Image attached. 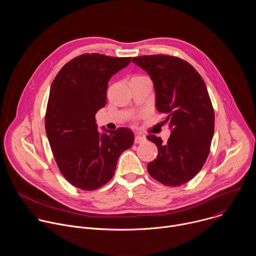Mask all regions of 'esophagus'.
Instances as JSON below:
<instances>
[{"label": "esophagus", "mask_w": 256, "mask_h": 256, "mask_svg": "<svg viewBox=\"0 0 256 256\" xmlns=\"http://www.w3.org/2000/svg\"><path fill=\"white\" fill-rule=\"evenodd\" d=\"M144 136H140V134H136V136H134V144H140V142H144Z\"/></svg>", "instance_id": "1"}]
</instances>
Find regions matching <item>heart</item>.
Instances as JSON below:
<instances>
[{
	"mask_svg": "<svg viewBox=\"0 0 256 256\" xmlns=\"http://www.w3.org/2000/svg\"><path fill=\"white\" fill-rule=\"evenodd\" d=\"M144 78H147V77H144V76H136V77H134L132 79H144Z\"/></svg>",
	"mask_w": 256,
	"mask_h": 256,
	"instance_id": "obj_1",
	"label": "heart"
}]
</instances>
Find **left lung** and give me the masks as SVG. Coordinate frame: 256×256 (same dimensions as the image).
Wrapping results in <instances>:
<instances>
[{
  "mask_svg": "<svg viewBox=\"0 0 256 256\" xmlns=\"http://www.w3.org/2000/svg\"><path fill=\"white\" fill-rule=\"evenodd\" d=\"M132 62L149 74L156 108L171 130L167 142L147 136L158 148L148 171L165 186L184 184L204 166L214 136V114L204 81L190 64L176 56H142Z\"/></svg>",
  "mask_w": 256,
  "mask_h": 256,
  "instance_id": "1",
  "label": "left lung"
}]
</instances>
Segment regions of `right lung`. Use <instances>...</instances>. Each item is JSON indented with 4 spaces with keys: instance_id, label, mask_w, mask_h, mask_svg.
Wrapping results in <instances>:
<instances>
[{
    "instance_id": "1",
    "label": "right lung",
    "mask_w": 256,
    "mask_h": 256,
    "mask_svg": "<svg viewBox=\"0 0 256 256\" xmlns=\"http://www.w3.org/2000/svg\"><path fill=\"white\" fill-rule=\"evenodd\" d=\"M130 58L85 54L66 62L52 84L46 132L60 171L77 188L95 190L106 184L118 157L134 144L130 130L102 128L100 132L95 120L106 104L108 81Z\"/></svg>"
}]
</instances>
